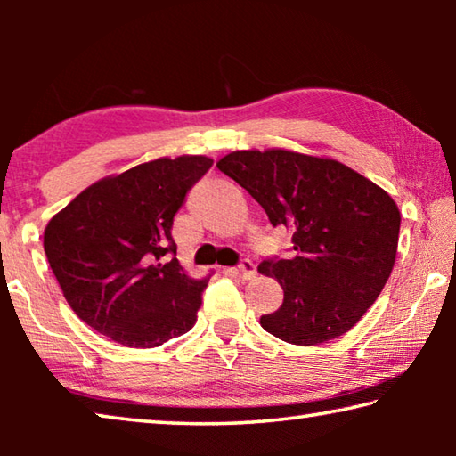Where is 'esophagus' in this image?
Segmentation results:
<instances>
[{"label": "esophagus", "mask_w": 456, "mask_h": 456, "mask_svg": "<svg viewBox=\"0 0 456 456\" xmlns=\"http://www.w3.org/2000/svg\"><path fill=\"white\" fill-rule=\"evenodd\" d=\"M237 275L239 277H243V280H251L253 275H256V265H253V261H249V259H243L241 264L237 265Z\"/></svg>", "instance_id": "obj_1"}]
</instances>
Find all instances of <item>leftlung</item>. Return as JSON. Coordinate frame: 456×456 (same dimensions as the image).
<instances>
[{"label":"left lung","mask_w":456,"mask_h":456,"mask_svg":"<svg viewBox=\"0 0 456 456\" xmlns=\"http://www.w3.org/2000/svg\"><path fill=\"white\" fill-rule=\"evenodd\" d=\"M217 168L291 231L293 256L264 259L283 304L261 328L288 344L344 336L368 312L395 267L400 211L392 197L334 159L283 149L235 151Z\"/></svg>","instance_id":"obj_1"}]
</instances>
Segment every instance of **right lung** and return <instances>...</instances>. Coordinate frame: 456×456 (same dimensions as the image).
Returning a JSON list of instances; mask_svg holds the SVG:
<instances>
[{"label":"right lung","mask_w":456,"mask_h":456,"mask_svg":"<svg viewBox=\"0 0 456 456\" xmlns=\"http://www.w3.org/2000/svg\"><path fill=\"white\" fill-rule=\"evenodd\" d=\"M209 157L157 159L90 184L50 219L44 251L74 314L128 348L195 326L207 280L183 272L171 229Z\"/></svg>","instance_id":"obj_1"}]
</instances>
